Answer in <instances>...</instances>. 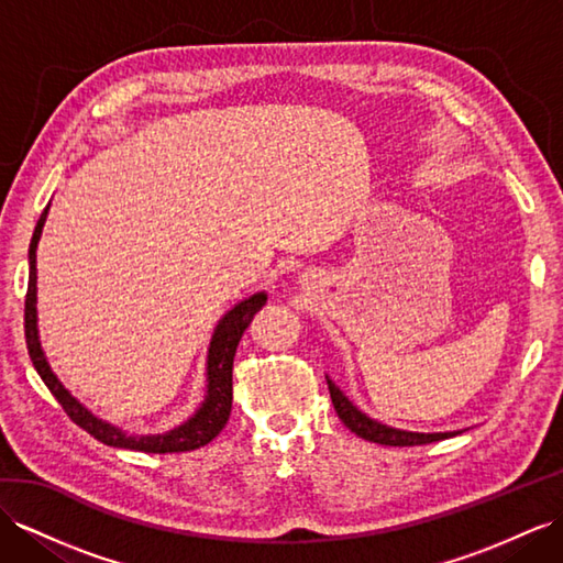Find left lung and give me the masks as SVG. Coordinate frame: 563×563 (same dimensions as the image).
Returning <instances> with one entry per match:
<instances>
[{
    "label": "left lung",
    "instance_id": "left-lung-1",
    "mask_svg": "<svg viewBox=\"0 0 563 563\" xmlns=\"http://www.w3.org/2000/svg\"><path fill=\"white\" fill-rule=\"evenodd\" d=\"M325 380H328L330 399H333V407L340 416V421L347 426L352 432H356L358 438H364L368 442H378V444H387V446H413V444H428V442L446 440V438L459 435V432H464V430L416 432V430H401V428L385 426L376 419H371V416H366L364 411H358L350 401V397L344 395L333 380H330V376H325Z\"/></svg>",
    "mask_w": 563,
    "mask_h": 563
}]
</instances>
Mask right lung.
I'll list each match as a JSON object with an SVG mask.
<instances>
[{
    "mask_svg": "<svg viewBox=\"0 0 563 563\" xmlns=\"http://www.w3.org/2000/svg\"><path fill=\"white\" fill-rule=\"evenodd\" d=\"M47 211H49V205L40 216L33 240H31V250H27L31 273H27V295H25V342H27L31 362L40 373V378L49 387V393L70 416V421L80 426L82 430H88L95 440L104 442L109 446H121V450H135V452H147V454H168V452H190L209 444L228 423L230 407H233V358H235L238 342L244 333V328L252 323L254 313L266 305L268 299L266 292H254L252 297L238 301V305L230 311H225L223 319L216 323L211 342H209V354H207V395L190 419L173 430L158 432V435H128L125 430L102 421L90 409H85L80 401L66 390L62 380L54 376L47 356L42 352L40 330H37V266L35 264H37V242L42 235V228H45V221H47Z\"/></svg>",
    "mask_w": 563,
    "mask_h": 563,
    "instance_id": "1",
    "label": "right lung"
}]
</instances>
